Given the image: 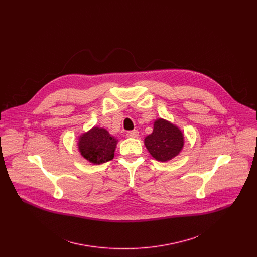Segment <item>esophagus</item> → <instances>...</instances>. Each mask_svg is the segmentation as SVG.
<instances>
[{
    "label": "esophagus",
    "instance_id": "obj_1",
    "mask_svg": "<svg viewBox=\"0 0 257 257\" xmlns=\"http://www.w3.org/2000/svg\"><path fill=\"white\" fill-rule=\"evenodd\" d=\"M126 136L128 138H138L139 137V132L137 130H133V131H128Z\"/></svg>",
    "mask_w": 257,
    "mask_h": 257
}]
</instances>
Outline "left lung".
I'll list each match as a JSON object with an SVG mask.
<instances>
[{
  "instance_id": "1",
  "label": "left lung",
  "mask_w": 257,
  "mask_h": 257,
  "mask_svg": "<svg viewBox=\"0 0 257 257\" xmlns=\"http://www.w3.org/2000/svg\"><path fill=\"white\" fill-rule=\"evenodd\" d=\"M145 146L153 158L167 162L177 156L184 147V135L174 124L159 118L155 120L153 132L145 139Z\"/></svg>"
}]
</instances>
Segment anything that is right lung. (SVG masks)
<instances>
[{"mask_svg": "<svg viewBox=\"0 0 257 257\" xmlns=\"http://www.w3.org/2000/svg\"><path fill=\"white\" fill-rule=\"evenodd\" d=\"M117 140L99 127H93L79 137L78 148L81 155L88 162L100 165L113 158Z\"/></svg>", "mask_w": 257, "mask_h": 257, "instance_id": "1", "label": "right lung"}]
</instances>
